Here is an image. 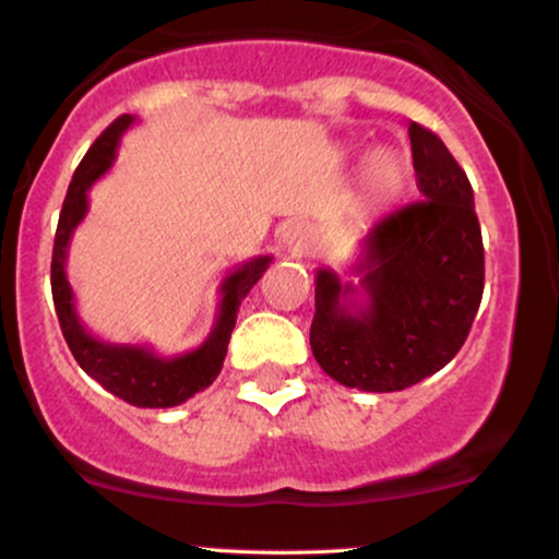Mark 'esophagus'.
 I'll list each match as a JSON object with an SVG mask.
<instances>
[{
    "label": "esophagus",
    "mask_w": 559,
    "mask_h": 559,
    "mask_svg": "<svg viewBox=\"0 0 559 559\" xmlns=\"http://www.w3.org/2000/svg\"><path fill=\"white\" fill-rule=\"evenodd\" d=\"M281 243H284L288 254H305L307 249H310V230L301 226V223H294V226H288L284 230Z\"/></svg>",
    "instance_id": "esophagus-1"
}]
</instances>
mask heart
<instances>
[{
	"mask_svg": "<svg viewBox=\"0 0 559 559\" xmlns=\"http://www.w3.org/2000/svg\"><path fill=\"white\" fill-rule=\"evenodd\" d=\"M407 159L394 150H376L362 163V191L370 202H394L407 186Z\"/></svg>",
	"mask_w": 559,
	"mask_h": 559,
	"instance_id": "heart-1",
	"label": "heart"
}]
</instances>
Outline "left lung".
<instances>
[{
	"label": "left lung",
	"instance_id": "8db88e82",
	"mask_svg": "<svg viewBox=\"0 0 559 559\" xmlns=\"http://www.w3.org/2000/svg\"><path fill=\"white\" fill-rule=\"evenodd\" d=\"M420 202L381 217L352 262L357 281L316 273L310 346L342 386L402 391L465 344L484 297V241L465 170L436 133L409 123Z\"/></svg>",
	"mask_w": 559,
	"mask_h": 559
}]
</instances>
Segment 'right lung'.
Wrapping results in <instances>:
<instances>
[{
  "label": "right lung",
  "mask_w": 559,
  "mask_h": 559,
  "mask_svg": "<svg viewBox=\"0 0 559 559\" xmlns=\"http://www.w3.org/2000/svg\"><path fill=\"white\" fill-rule=\"evenodd\" d=\"M136 123L133 115H120L115 123L94 141L92 150L81 159L68 186V197L62 202L60 223H57L55 249H52V299L57 318H60L62 336L73 352L75 362L102 383L110 394L133 404V407H176L199 394L215 381L226 360L230 331L236 325L241 299L252 292V286L262 278L273 258L258 254V258L241 262L228 271L221 284V301L213 331L207 333L197 349L183 355L165 357L150 344H115L94 336L83 325L75 310V294L68 281V249L75 228L81 226L88 213V189L112 168L118 157V146L123 133Z\"/></svg>",
  "instance_id": "add662e5"
}]
</instances>
